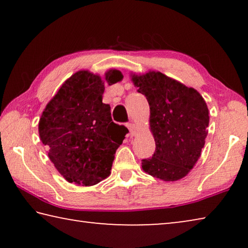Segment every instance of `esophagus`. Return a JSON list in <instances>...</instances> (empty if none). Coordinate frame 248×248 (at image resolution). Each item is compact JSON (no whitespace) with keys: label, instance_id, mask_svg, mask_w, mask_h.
Masks as SVG:
<instances>
[{"label":"esophagus","instance_id":"obj_1","mask_svg":"<svg viewBox=\"0 0 248 248\" xmlns=\"http://www.w3.org/2000/svg\"><path fill=\"white\" fill-rule=\"evenodd\" d=\"M127 127H128V129H129L130 136L133 137L134 134H136V125H134V124H133V123H131V124H127Z\"/></svg>","mask_w":248,"mask_h":248}]
</instances>
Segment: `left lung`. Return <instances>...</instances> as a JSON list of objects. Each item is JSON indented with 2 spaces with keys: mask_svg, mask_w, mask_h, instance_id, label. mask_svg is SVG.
<instances>
[{
  "mask_svg": "<svg viewBox=\"0 0 248 248\" xmlns=\"http://www.w3.org/2000/svg\"><path fill=\"white\" fill-rule=\"evenodd\" d=\"M130 77L148 99L155 140V152L142 159V170L164 182L184 178L194 169L205 143L209 125L205 100L197 90L158 71Z\"/></svg>",
  "mask_w": 248,
  "mask_h": 248,
  "instance_id": "left-lung-1",
  "label": "left lung"
}]
</instances>
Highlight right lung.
Instances as JSON below:
<instances>
[{"label": "right lung", "mask_w": 248, "mask_h": 248, "mask_svg": "<svg viewBox=\"0 0 248 248\" xmlns=\"http://www.w3.org/2000/svg\"><path fill=\"white\" fill-rule=\"evenodd\" d=\"M119 70L104 79L79 70L62 84L39 119L38 131L50 161L63 178L78 186H93L110 175L112 161L128 129L111 119L103 103L105 83L123 79Z\"/></svg>", "instance_id": "right-lung-1"}]
</instances>
